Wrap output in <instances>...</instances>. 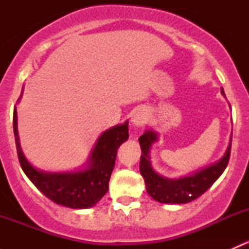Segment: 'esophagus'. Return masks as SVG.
<instances>
[{
    "label": "esophagus",
    "instance_id": "esophagus-1",
    "mask_svg": "<svg viewBox=\"0 0 249 249\" xmlns=\"http://www.w3.org/2000/svg\"><path fill=\"white\" fill-rule=\"evenodd\" d=\"M145 119H147V115H145V112L142 109H137L132 113L131 115V123L134 126H142L145 123Z\"/></svg>",
    "mask_w": 249,
    "mask_h": 249
}]
</instances>
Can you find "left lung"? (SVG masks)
<instances>
[{
	"label": "left lung",
	"instance_id": "8db88e82",
	"mask_svg": "<svg viewBox=\"0 0 249 249\" xmlns=\"http://www.w3.org/2000/svg\"><path fill=\"white\" fill-rule=\"evenodd\" d=\"M222 94L225 96L223 88ZM139 141L142 150L140 172L145 182V189L155 201L161 203H187L201 196L227 169L231 152L230 139L227 152L218 161L183 177L167 178L155 171L150 162L149 152L152 145L158 141L157 132L152 129L145 130Z\"/></svg>",
	"mask_w": 249,
	"mask_h": 249
}]
</instances>
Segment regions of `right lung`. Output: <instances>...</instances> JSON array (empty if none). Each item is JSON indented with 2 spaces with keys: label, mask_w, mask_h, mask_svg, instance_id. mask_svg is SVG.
I'll list each match as a JSON object with an SVG mask.
<instances>
[{
  "label": "right lung",
  "mask_w": 249,
  "mask_h": 249,
  "mask_svg": "<svg viewBox=\"0 0 249 249\" xmlns=\"http://www.w3.org/2000/svg\"><path fill=\"white\" fill-rule=\"evenodd\" d=\"M127 124L129 122H125L102 132L85 162L84 169L69 172H48L36 169L24 155L18 134L17 109L14 108L13 130L22 171L37 189L53 202L76 210L92 207L108 192V182L114 169L117 150L122 143L129 139Z\"/></svg>",
  "instance_id": "right-lung-1"
}]
</instances>
